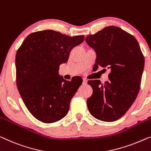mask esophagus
Returning a JSON list of instances; mask_svg holds the SVG:
<instances>
[{"label":"esophagus","instance_id":"esophagus-1","mask_svg":"<svg viewBox=\"0 0 151 151\" xmlns=\"http://www.w3.org/2000/svg\"><path fill=\"white\" fill-rule=\"evenodd\" d=\"M83 83L84 85H86L87 83V81L85 79V78H83Z\"/></svg>","mask_w":151,"mask_h":151}]
</instances>
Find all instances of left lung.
I'll return each instance as SVG.
<instances>
[{"label":"left lung","instance_id":"left-lung-1","mask_svg":"<svg viewBox=\"0 0 151 151\" xmlns=\"http://www.w3.org/2000/svg\"><path fill=\"white\" fill-rule=\"evenodd\" d=\"M85 40L96 53V68L111 70L109 81L87 82L93 89L87 108L99 120H118L131 107L140 88L145 58L140 45L133 35L114 26L87 36Z\"/></svg>","mask_w":151,"mask_h":151}]
</instances>
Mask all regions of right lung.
Instances as JSON below:
<instances>
[{"label":"right lung","instance_id":"1","mask_svg":"<svg viewBox=\"0 0 151 151\" xmlns=\"http://www.w3.org/2000/svg\"><path fill=\"white\" fill-rule=\"evenodd\" d=\"M83 35L70 37L46 30L31 33L15 56L16 83L27 109L42 123L60 121L69 111L71 99L82 84L80 76L70 81L59 75L74 47L84 41Z\"/></svg>","mask_w":151,"mask_h":151}]
</instances>
